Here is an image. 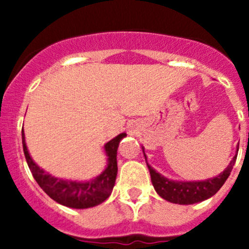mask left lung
I'll return each instance as SVG.
<instances>
[{"label": "left lung", "instance_id": "left-lung-1", "mask_svg": "<svg viewBox=\"0 0 249 249\" xmlns=\"http://www.w3.org/2000/svg\"><path fill=\"white\" fill-rule=\"evenodd\" d=\"M236 158H237V155L233 157L229 166L219 176L211 178V179L203 180V182H176V180H170L165 178L164 176L159 175L149 165H147L150 172L153 187L162 199L173 203H179V205H192V203L203 201V200L213 196L222 188V185L224 184L225 180L229 177L230 172H231L232 166L235 165Z\"/></svg>", "mask_w": 249, "mask_h": 249}]
</instances>
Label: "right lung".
I'll return each instance as SVG.
<instances>
[{
	"label": "right lung",
	"mask_w": 249,
	"mask_h": 249,
	"mask_svg": "<svg viewBox=\"0 0 249 249\" xmlns=\"http://www.w3.org/2000/svg\"><path fill=\"white\" fill-rule=\"evenodd\" d=\"M126 136V134L118 135L115 139L109 141L105 145V150L108 157V166L99 177L87 183L72 182V180L57 179L48 175L42 169H39L27 152L25 143L24 130L21 131L22 149H24L25 159L29 165L30 171L38 183L39 187L49 195L54 201L61 203L72 208H89L104 202L112 193L117 178V150L120 140Z\"/></svg>",
	"instance_id": "add662e5"
}]
</instances>
